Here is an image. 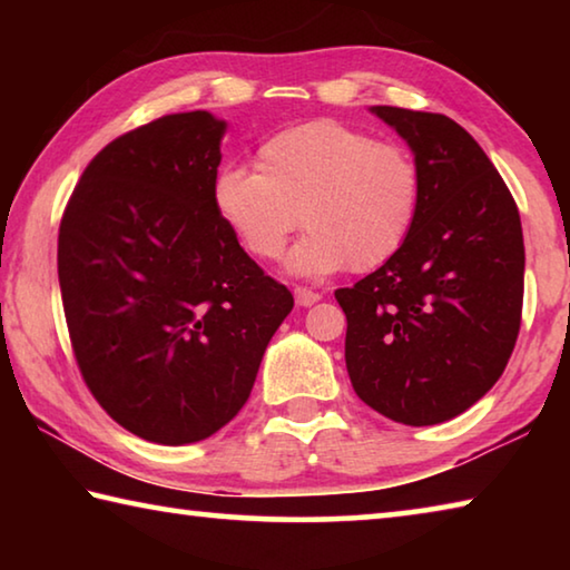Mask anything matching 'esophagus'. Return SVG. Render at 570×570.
<instances>
[{"instance_id": "34e87169", "label": "esophagus", "mask_w": 570, "mask_h": 570, "mask_svg": "<svg viewBox=\"0 0 570 570\" xmlns=\"http://www.w3.org/2000/svg\"><path fill=\"white\" fill-rule=\"evenodd\" d=\"M294 296H296V304L298 306H312V304H316L322 298L320 292H312V288H306V286H296L294 288Z\"/></svg>"}]
</instances>
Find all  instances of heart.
<instances>
[{
  "label": "heart",
  "mask_w": 570,
  "mask_h": 570,
  "mask_svg": "<svg viewBox=\"0 0 570 570\" xmlns=\"http://www.w3.org/2000/svg\"><path fill=\"white\" fill-rule=\"evenodd\" d=\"M220 224L248 256L276 262L296 228H312L288 268L366 274L400 254L422 208V168L402 142L332 118L278 130L256 168L226 166L210 183Z\"/></svg>",
  "instance_id": "obj_1"
}]
</instances>
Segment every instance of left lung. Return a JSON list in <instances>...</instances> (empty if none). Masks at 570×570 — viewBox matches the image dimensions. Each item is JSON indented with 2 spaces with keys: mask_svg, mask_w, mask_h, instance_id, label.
<instances>
[{
  "mask_svg": "<svg viewBox=\"0 0 570 570\" xmlns=\"http://www.w3.org/2000/svg\"><path fill=\"white\" fill-rule=\"evenodd\" d=\"M374 112L414 150L422 208L400 254L334 296L354 392L422 428L465 412L503 374L523 316V228L505 180L455 120Z\"/></svg>",
  "mask_w": 570,
  "mask_h": 570,
  "instance_id": "obj_1",
  "label": "left lung"
}]
</instances>
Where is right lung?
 <instances>
[{
    "label": "right lung",
    "instance_id": "add662e5",
    "mask_svg": "<svg viewBox=\"0 0 570 570\" xmlns=\"http://www.w3.org/2000/svg\"><path fill=\"white\" fill-rule=\"evenodd\" d=\"M224 120L163 115L82 170L57 238L75 362L132 435L206 440L244 407L294 296L266 276L210 204Z\"/></svg>",
    "mask_w": 570,
    "mask_h": 570
}]
</instances>
